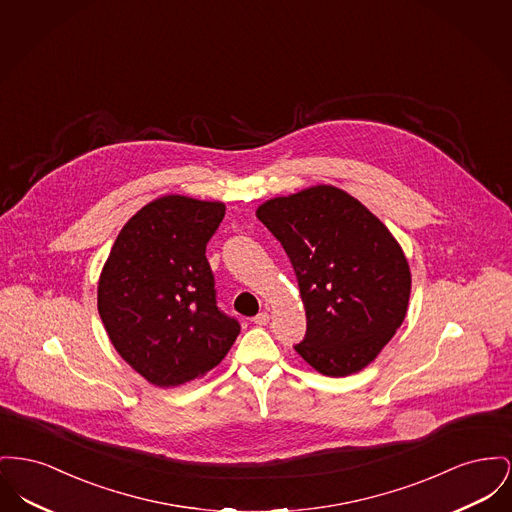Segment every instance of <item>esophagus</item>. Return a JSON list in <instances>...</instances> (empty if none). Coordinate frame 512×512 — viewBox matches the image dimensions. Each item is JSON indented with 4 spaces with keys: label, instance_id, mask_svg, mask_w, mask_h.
I'll return each mask as SVG.
<instances>
[{
    "label": "esophagus",
    "instance_id": "34e87169",
    "mask_svg": "<svg viewBox=\"0 0 512 512\" xmlns=\"http://www.w3.org/2000/svg\"><path fill=\"white\" fill-rule=\"evenodd\" d=\"M269 321H271V315H269L267 311H261V313H257V315L253 317V323H255V325H259V327L269 325Z\"/></svg>",
    "mask_w": 512,
    "mask_h": 512
}]
</instances>
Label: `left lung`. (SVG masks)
I'll list each match as a JSON object with an SVG mask.
<instances>
[{"instance_id":"left-lung-1","label":"left lung","mask_w":512,"mask_h":512,"mask_svg":"<svg viewBox=\"0 0 512 512\" xmlns=\"http://www.w3.org/2000/svg\"><path fill=\"white\" fill-rule=\"evenodd\" d=\"M296 272L307 332L296 352L327 377L358 373L402 325L412 274L391 230L356 197L313 185L259 205Z\"/></svg>"}]
</instances>
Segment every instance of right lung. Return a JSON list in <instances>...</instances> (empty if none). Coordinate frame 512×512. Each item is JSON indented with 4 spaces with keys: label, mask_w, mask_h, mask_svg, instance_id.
<instances>
[{
    "label": "right lung",
    "mask_w": 512,
    "mask_h": 512,
    "mask_svg": "<svg viewBox=\"0 0 512 512\" xmlns=\"http://www.w3.org/2000/svg\"><path fill=\"white\" fill-rule=\"evenodd\" d=\"M226 205L164 195L121 228L98 278V313L121 360L154 387L207 375L240 334L216 307L207 243Z\"/></svg>",
    "instance_id": "add662e5"
}]
</instances>
